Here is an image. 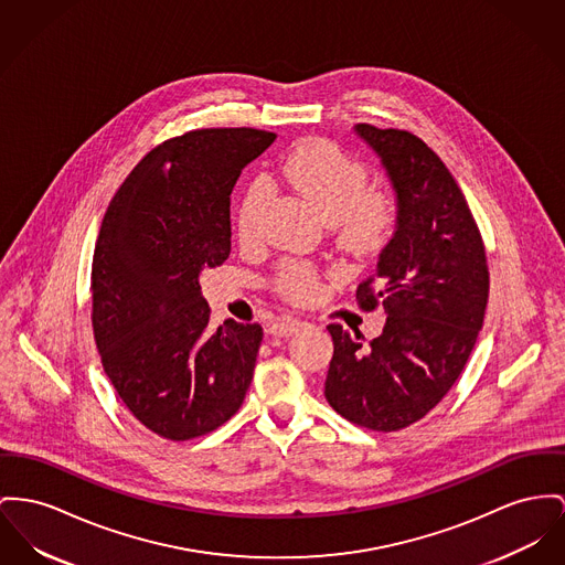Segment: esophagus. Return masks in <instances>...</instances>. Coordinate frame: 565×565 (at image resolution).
I'll return each mask as SVG.
<instances>
[{"label":"esophagus","mask_w":565,"mask_h":565,"mask_svg":"<svg viewBox=\"0 0 565 565\" xmlns=\"http://www.w3.org/2000/svg\"><path fill=\"white\" fill-rule=\"evenodd\" d=\"M301 326H303V321H300V319H294V317H282V319H278V321H274V323L269 326V334H271V337H280V339H287V337L296 334V332L300 330Z\"/></svg>","instance_id":"1"}]
</instances>
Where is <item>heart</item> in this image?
I'll list each match as a JSON object with an SVG mask.
<instances>
[{"instance_id":"b5f03b06","label":"heart","mask_w":565,"mask_h":565,"mask_svg":"<svg viewBox=\"0 0 565 565\" xmlns=\"http://www.w3.org/2000/svg\"><path fill=\"white\" fill-rule=\"evenodd\" d=\"M280 178L328 221L337 223L351 248H373L394 223L387 194L369 189V169L326 139H306L278 167ZM264 182H253L237 207V237L253 244L259 237ZM289 300H308L317 291V274L308 264L285 262L274 278Z\"/></svg>"}]
</instances>
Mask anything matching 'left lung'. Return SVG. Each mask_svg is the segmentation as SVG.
I'll return each instance as SVG.
<instances>
[{
  "label": "left lung",
  "mask_w": 565,
  "mask_h": 565,
  "mask_svg": "<svg viewBox=\"0 0 565 565\" xmlns=\"http://www.w3.org/2000/svg\"><path fill=\"white\" fill-rule=\"evenodd\" d=\"M353 132L381 160L396 226L375 276L358 289L362 308H383V332L364 344L360 332L328 326L334 355L326 398L349 422L390 433L428 414L465 369L484 323L489 269L441 158L405 130L358 124Z\"/></svg>",
  "instance_id": "obj_1"
}]
</instances>
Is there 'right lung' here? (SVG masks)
I'll return each instance as SVG.
<instances>
[{
    "label": "right lung",
    "instance_id": "add662e5",
    "mask_svg": "<svg viewBox=\"0 0 565 565\" xmlns=\"http://www.w3.org/2000/svg\"><path fill=\"white\" fill-rule=\"evenodd\" d=\"M276 135L207 128L164 141L115 192L92 264V323L119 398L158 437L184 441L235 414L259 323L210 328L201 274L231 253L228 194Z\"/></svg>",
    "mask_w": 565,
    "mask_h": 565
}]
</instances>
